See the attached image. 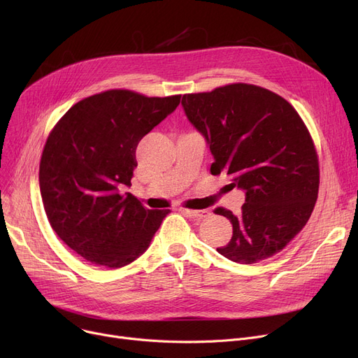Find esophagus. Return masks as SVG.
<instances>
[{"instance_id":"obj_1","label":"esophagus","mask_w":358,"mask_h":358,"mask_svg":"<svg viewBox=\"0 0 358 358\" xmlns=\"http://www.w3.org/2000/svg\"><path fill=\"white\" fill-rule=\"evenodd\" d=\"M185 216L190 217H197V219H203L206 216H209V210H192V209H182L181 210Z\"/></svg>"}]
</instances>
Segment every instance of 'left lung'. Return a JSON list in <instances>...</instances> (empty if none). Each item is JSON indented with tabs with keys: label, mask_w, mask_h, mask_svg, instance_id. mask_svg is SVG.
<instances>
[{
	"label": "left lung",
	"mask_w": 358,
	"mask_h": 358,
	"mask_svg": "<svg viewBox=\"0 0 358 358\" xmlns=\"http://www.w3.org/2000/svg\"><path fill=\"white\" fill-rule=\"evenodd\" d=\"M181 106L209 145L210 173H227L245 193L223 257L254 264L280 252L309 220L319 189V165L309 131L283 97L250 84L185 94Z\"/></svg>",
	"instance_id": "obj_1"
}]
</instances>
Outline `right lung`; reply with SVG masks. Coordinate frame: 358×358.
<instances>
[{
    "label": "right lung",
    "instance_id": "obj_1",
    "mask_svg": "<svg viewBox=\"0 0 358 358\" xmlns=\"http://www.w3.org/2000/svg\"><path fill=\"white\" fill-rule=\"evenodd\" d=\"M180 99L104 91L73 104L50 131L39 168L43 208L56 235L92 264H130L169 213L148 210L119 189L131 185L141 139Z\"/></svg>",
    "mask_w": 358,
    "mask_h": 358
}]
</instances>
